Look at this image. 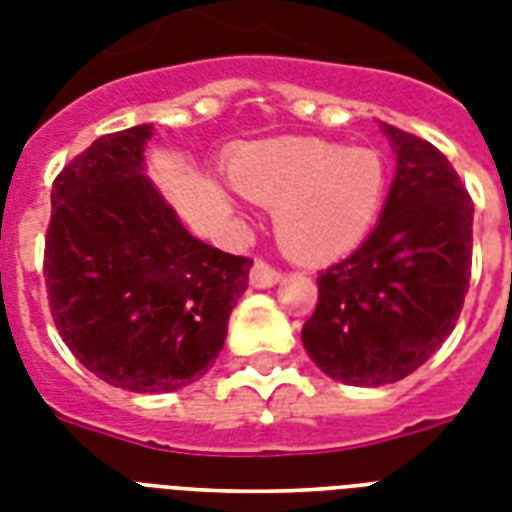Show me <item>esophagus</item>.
<instances>
[{"label":"esophagus","instance_id":"1","mask_svg":"<svg viewBox=\"0 0 512 512\" xmlns=\"http://www.w3.org/2000/svg\"><path fill=\"white\" fill-rule=\"evenodd\" d=\"M279 281H281V271L271 268L265 260H255V263H252V271H249V284H252V287L268 289V287H276Z\"/></svg>","mask_w":512,"mask_h":512}]
</instances>
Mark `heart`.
Wrapping results in <instances>:
<instances>
[{
  "label": "heart",
  "mask_w": 512,
  "mask_h": 512,
  "mask_svg": "<svg viewBox=\"0 0 512 512\" xmlns=\"http://www.w3.org/2000/svg\"><path fill=\"white\" fill-rule=\"evenodd\" d=\"M233 188L273 209L281 249L305 265L350 255L380 220L388 167L374 148L321 138L257 140L228 159Z\"/></svg>",
  "instance_id": "heart-1"
}]
</instances>
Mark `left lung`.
<instances>
[{
    "label": "left lung",
    "mask_w": 512,
    "mask_h": 512,
    "mask_svg": "<svg viewBox=\"0 0 512 512\" xmlns=\"http://www.w3.org/2000/svg\"><path fill=\"white\" fill-rule=\"evenodd\" d=\"M396 177L369 239L316 279L303 345L321 372L358 388L404 380L460 319L470 287L473 201L433 143L382 124Z\"/></svg>",
    "instance_id": "obj_1"
}]
</instances>
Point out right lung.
<instances>
[{"label": "right lung", "mask_w": 512, "mask_h": 512, "mask_svg": "<svg viewBox=\"0 0 512 512\" xmlns=\"http://www.w3.org/2000/svg\"><path fill=\"white\" fill-rule=\"evenodd\" d=\"M151 124L103 135L52 183L44 281L52 321L95 377L132 393L199 380L223 350L249 257L185 231L143 175Z\"/></svg>", "instance_id": "obj_1"}]
</instances>
